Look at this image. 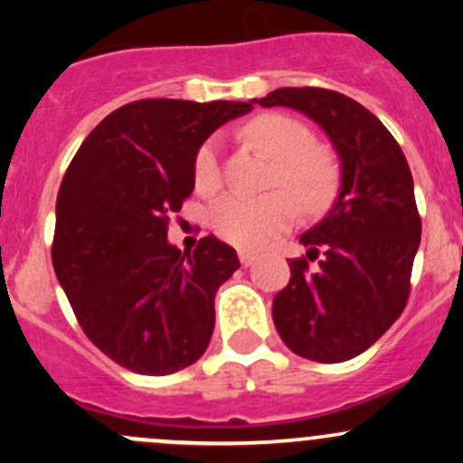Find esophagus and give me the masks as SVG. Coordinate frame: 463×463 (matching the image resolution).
<instances>
[{
  "label": "esophagus",
  "instance_id": "34e87169",
  "mask_svg": "<svg viewBox=\"0 0 463 463\" xmlns=\"http://www.w3.org/2000/svg\"><path fill=\"white\" fill-rule=\"evenodd\" d=\"M255 260H258V255H255V253H249V250H240V261H241V266H244V269H249V266L253 264Z\"/></svg>",
  "mask_w": 463,
  "mask_h": 463
}]
</instances>
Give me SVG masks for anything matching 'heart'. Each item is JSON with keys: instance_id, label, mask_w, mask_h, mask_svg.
Wrapping results in <instances>:
<instances>
[{"instance_id": "heart-1", "label": "heart", "mask_w": 463, "mask_h": 463, "mask_svg": "<svg viewBox=\"0 0 463 463\" xmlns=\"http://www.w3.org/2000/svg\"><path fill=\"white\" fill-rule=\"evenodd\" d=\"M246 137L270 158L275 170L270 184L287 190H273L264 197L219 199L210 208L213 231L237 249H261L287 231L298 214V203L307 213H320L334 203L340 188V167L334 154L314 143L305 123L282 114H261L246 125ZM194 188L203 194L217 193L222 185L217 143L205 141L193 161Z\"/></svg>"}]
</instances>
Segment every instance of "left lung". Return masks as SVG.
Returning <instances> with one entry per match:
<instances>
[{"label": "left lung", "mask_w": 463, "mask_h": 463, "mask_svg": "<svg viewBox=\"0 0 463 463\" xmlns=\"http://www.w3.org/2000/svg\"><path fill=\"white\" fill-rule=\"evenodd\" d=\"M261 107H291L320 125L343 165L340 193L300 237L291 279L273 300V322L293 354L343 363L376 343L403 314L421 217L403 149L361 102L331 89L282 87ZM323 258H319V253ZM311 260H318L316 267Z\"/></svg>", "instance_id": "left-lung-1"}]
</instances>
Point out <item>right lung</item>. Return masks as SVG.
Instances as JSON below:
<instances>
[{
    "label": "right lung",
    "mask_w": 463,
    "mask_h": 463,
    "mask_svg": "<svg viewBox=\"0 0 463 463\" xmlns=\"http://www.w3.org/2000/svg\"><path fill=\"white\" fill-rule=\"evenodd\" d=\"M250 102L145 98L111 111L82 141L55 203V275L87 338L137 374L193 365L214 329V293L240 269L208 235L193 253L167 241L193 194V161Z\"/></svg>",
    "instance_id": "obj_1"
}]
</instances>
